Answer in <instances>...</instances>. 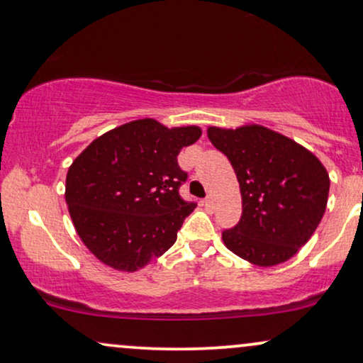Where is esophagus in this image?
<instances>
[{"label":"esophagus","mask_w":363,"mask_h":363,"mask_svg":"<svg viewBox=\"0 0 363 363\" xmlns=\"http://www.w3.org/2000/svg\"><path fill=\"white\" fill-rule=\"evenodd\" d=\"M203 204L206 206V208H209V206L213 204V199H211V196H208L206 199H203Z\"/></svg>","instance_id":"esophagus-1"}]
</instances>
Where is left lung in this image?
<instances>
[{
	"label": "left lung",
	"instance_id": "obj_1",
	"mask_svg": "<svg viewBox=\"0 0 363 363\" xmlns=\"http://www.w3.org/2000/svg\"><path fill=\"white\" fill-rule=\"evenodd\" d=\"M208 137L231 162L242 199L240 223L223 231L224 245L256 266L288 261L322 221L327 169L303 145L256 123L209 127Z\"/></svg>",
	"mask_w": 363,
	"mask_h": 363
}]
</instances>
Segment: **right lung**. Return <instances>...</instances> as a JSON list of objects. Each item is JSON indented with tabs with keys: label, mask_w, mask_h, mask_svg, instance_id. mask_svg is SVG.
<instances>
[{
	"label": "right lung",
	"mask_w": 363,
	"mask_h": 363,
	"mask_svg": "<svg viewBox=\"0 0 363 363\" xmlns=\"http://www.w3.org/2000/svg\"><path fill=\"white\" fill-rule=\"evenodd\" d=\"M199 137L196 125L167 128L140 118L105 132L73 160L65 201L73 226L95 258L132 273L176 242L196 208L179 196L187 174L177 155Z\"/></svg>",
	"instance_id": "add662e5"
}]
</instances>
